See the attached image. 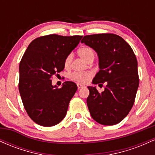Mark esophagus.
<instances>
[{"label":"esophagus","mask_w":155,"mask_h":155,"mask_svg":"<svg viewBox=\"0 0 155 155\" xmlns=\"http://www.w3.org/2000/svg\"><path fill=\"white\" fill-rule=\"evenodd\" d=\"M77 87H78V89H81V88H83V87H84V84H77Z\"/></svg>","instance_id":"1"}]
</instances>
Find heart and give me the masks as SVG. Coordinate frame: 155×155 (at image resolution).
<instances>
[{"mask_svg": "<svg viewBox=\"0 0 155 155\" xmlns=\"http://www.w3.org/2000/svg\"><path fill=\"white\" fill-rule=\"evenodd\" d=\"M78 54L84 60L87 62L89 60L94 59L95 57V52L92 48L88 47H83L78 50ZM72 61V55L69 54L66 57L64 61V65L65 68H68L71 65ZM92 77V73L84 72V73H72L70 75V79L74 81H78V82L85 83Z\"/></svg>", "mask_w": 155, "mask_h": 155, "instance_id": "obj_1", "label": "heart"}]
</instances>
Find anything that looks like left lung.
<instances>
[{
  "instance_id": "left-lung-1",
  "label": "left lung",
  "mask_w": 155,
  "mask_h": 155,
  "mask_svg": "<svg viewBox=\"0 0 155 155\" xmlns=\"http://www.w3.org/2000/svg\"><path fill=\"white\" fill-rule=\"evenodd\" d=\"M81 42L98 57L100 70L92 84H106L102 92L96 87H87V104L91 117L104 125L118 124L132 108L139 85L136 55L122 37L112 33L85 35Z\"/></svg>"
}]
</instances>
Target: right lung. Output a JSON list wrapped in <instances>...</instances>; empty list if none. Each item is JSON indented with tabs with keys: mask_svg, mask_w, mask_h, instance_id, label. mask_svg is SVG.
<instances>
[{
	"mask_svg": "<svg viewBox=\"0 0 155 155\" xmlns=\"http://www.w3.org/2000/svg\"><path fill=\"white\" fill-rule=\"evenodd\" d=\"M81 35L51 34L34 39L19 63V90L28 116L35 123L51 127L66 115L68 104L77 90L72 81L61 88L51 84V76L63 70L64 61L77 47Z\"/></svg>",
	"mask_w": 155,
	"mask_h": 155,
	"instance_id": "add662e5",
	"label": "right lung"
}]
</instances>
